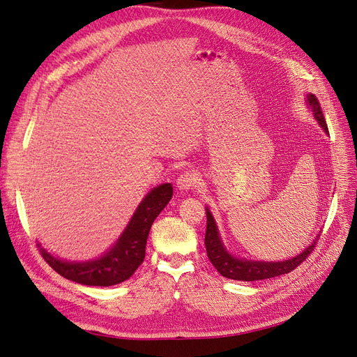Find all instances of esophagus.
I'll return each instance as SVG.
<instances>
[{
    "label": "esophagus",
    "mask_w": 357,
    "mask_h": 357,
    "mask_svg": "<svg viewBox=\"0 0 357 357\" xmlns=\"http://www.w3.org/2000/svg\"><path fill=\"white\" fill-rule=\"evenodd\" d=\"M198 185V176L193 171H185L177 178V188L180 190H192Z\"/></svg>",
    "instance_id": "esophagus-1"
}]
</instances>
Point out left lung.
I'll return each instance as SVG.
<instances>
[{
    "label": "left lung",
    "instance_id": "1",
    "mask_svg": "<svg viewBox=\"0 0 357 357\" xmlns=\"http://www.w3.org/2000/svg\"><path fill=\"white\" fill-rule=\"evenodd\" d=\"M308 102L311 105L312 114L317 119V122L329 134V129L325 121V116H323L319 100L314 95L310 93ZM316 241L308 245L307 250H304L301 255L283 262H257L245 261V259H236L225 250V247L219 238L218 226H215L213 215L207 208V231H205L204 240L205 248H207V256L213 266L226 278L241 280V282H256V280H265L287 274L290 271H294L296 266H299L312 253L316 247Z\"/></svg>",
    "mask_w": 357,
    "mask_h": 357
}]
</instances>
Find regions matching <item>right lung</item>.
<instances>
[{
	"label": "right lung",
	"mask_w": 357,
	"mask_h": 357,
	"mask_svg": "<svg viewBox=\"0 0 357 357\" xmlns=\"http://www.w3.org/2000/svg\"><path fill=\"white\" fill-rule=\"evenodd\" d=\"M172 197V186L169 183L155 188L138 205L131 222L126 226L121 240L105 256L91 262H63L50 256L45 248L40 253L43 259L55 269L58 274L71 282L86 286H113L125 282L131 277L137 268L143 264L146 256V243L150 228L164 210Z\"/></svg>",
	"instance_id": "add662e5"
}]
</instances>
